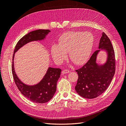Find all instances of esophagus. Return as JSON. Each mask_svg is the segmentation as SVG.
<instances>
[{"label": "esophagus", "instance_id": "34e87169", "mask_svg": "<svg viewBox=\"0 0 126 126\" xmlns=\"http://www.w3.org/2000/svg\"><path fill=\"white\" fill-rule=\"evenodd\" d=\"M69 70H67V69H64V70H63V71L62 73H63V74H68V73H69Z\"/></svg>", "mask_w": 126, "mask_h": 126}]
</instances>
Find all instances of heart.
Wrapping results in <instances>:
<instances>
[{
  "mask_svg": "<svg viewBox=\"0 0 126 126\" xmlns=\"http://www.w3.org/2000/svg\"><path fill=\"white\" fill-rule=\"evenodd\" d=\"M94 36L89 32H68L59 39V45L54 44L51 48L53 59L61 63L69 52L70 59L75 64L80 65L88 59L94 45Z\"/></svg>",
  "mask_w": 126,
  "mask_h": 126,
  "instance_id": "obj_1",
  "label": "heart"
}]
</instances>
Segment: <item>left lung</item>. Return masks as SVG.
<instances>
[{
  "mask_svg": "<svg viewBox=\"0 0 126 126\" xmlns=\"http://www.w3.org/2000/svg\"><path fill=\"white\" fill-rule=\"evenodd\" d=\"M98 48L99 49L94 52L85 64L76 70L78 78L75 90L83 98L93 99L100 96L108 88L115 73V51L111 41L104 32ZM101 50L106 51L108 58L104 64L99 65L96 61Z\"/></svg>",
  "mask_w": 126,
  "mask_h": 126,
  "instance_id": "1",
  "label": "left lung"
}]
</instances>
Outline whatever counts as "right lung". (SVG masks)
<instances>
[{
	"instance_id": "obj_1",
	"label": "right lung",
	"mask_w": 126,
	"mask_h": 126,
	"mask_svg": "<svg viewBox=\"0 0 126 126\" xmlns=\"http://www.w3.org/2000/svg\"><path fill=\"white\" fill-rule=\"evenodd\" d=\"M50 32L48 29H38L29 32L18 41L15 47L13 57L12 72L15 83L18 89L28 100L35 103L43 104L51 100L55 94L57 83L60 77L62 70L60 68L49 67L41 80L35 85H28L22 82L16 74L14 59L15 52L21 47L30 42L44 40Z\"/></svg>"
}]
</instances>
